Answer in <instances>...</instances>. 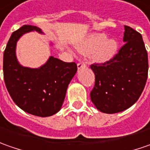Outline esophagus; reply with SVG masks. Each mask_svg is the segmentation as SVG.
<instances>
[{"label": "esophagus", "instance_id": "34e87169", "mask_svg": "<svg viewBox=\"0 0 150 150\" xmlns=\"http://www.w3.org/2000/svg\"><path fill=\"white\" fill-rule=\"evenodd\" d=\"M77 67H78V69H82V68L86 67V65H85L84 62H79V63L77 64Z\"/></svg>", "mask_w": 150, "mask_h": 150}]
</instances>
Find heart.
Returning <instances> with one entry per match:
<instances>
[{
    "label": "heart",
    "instance_id": "heart-1",
    "mask_svg": "<svg viewBox=\"0 0 150 150\" xmlns=\"http://www.w3.org/2000/svg\"><path fill=\"white\" fill-rule=\"evenodd\" d=\"M104 33L93 34L77 45L81 54H92L93 59L98 62H106L115 56L119 49V43L115 39H107Z\"/></svg>",
    "mask_w": 150,
    "mask_h": 150
}]
</instances>
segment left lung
<instances>
[{
	"label": "left lung",
	"instance_id": "left-lung-1",
	"mask_svg": "<svg viewBox=\"0 0 150 150\" xmlns=\"http://www.w3.org/2000/svg\"><path fill=\"white\" fill-rule=\"evenodd\" d=\"M123 40L125 45L114 58L91 65L96 75L91 101L106 114L119 113L133 105L147 80L148 54L141 34L125 25Z\"/></svg>",
	"mask_w": 150,
	"mask_h": 150
}]
</instances>
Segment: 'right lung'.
<instances>
[{
    "instance_id": "obj_1",
    "label": "right lung",
    "mask_w": 150,
    "mask_h": 150,
    "mask_svg": "<svg viewBox=\"0 0 150 150\" xmlns=\"http://www.w3.org/2000/svg\"><path fill=\"white\" fill-rule=\"evenodd\" d=\"M33 30L42 33L35 25H24L11 35L3 55L4 80L11 99L21 110L35 116H51L63 105L77 65L53 56L37 69L20 65L16 55V42L22 35Z\"/></svg>"
}]
</instances>
